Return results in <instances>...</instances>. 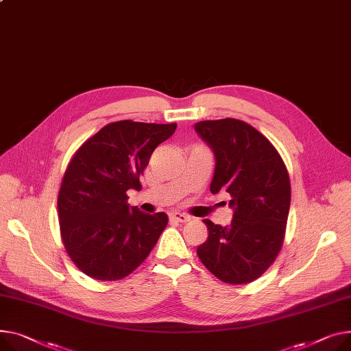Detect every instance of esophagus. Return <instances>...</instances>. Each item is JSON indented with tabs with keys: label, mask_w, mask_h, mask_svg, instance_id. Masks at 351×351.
<instances>
[{
	"label": "esophagus",
	"mask_w": 351,
	"mask_h": 351,
	"mask_svg": "<svg viewBox=\"0 0 351 351\" xmlns=\"http://www.w3.org/2000/svg\"><path fill=\"white\" fill-rule=\"evenodd\" d=\"M169 217L172 220H175V221H179V223H184V221H189L191 220V216L184 215V213H180V212H171Z\"/></svg>",
	"instance_id": "obj_1"
}]
</instances>
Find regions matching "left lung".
<instances>
[{
	"label": "left lung",
	"mask_w": 351,
	"mask_h": 351,
	"mask_svg": "<svg viewBox=\"0 0 351 351\" xmlns=\"http://www.w3.org/2000/svg\"><path fill=\"white\" fill-rule=\"evenodd\" d=\"M195 131L215 152L210 192L226 191L234 210L227 227L203 220L208 237L197 247V255L220 281L252 282L269 268L284 244L291 206L287 167L268 139L244 121H200Z\"/></svg>",
	"instance_id": "1"
}]
</instances>
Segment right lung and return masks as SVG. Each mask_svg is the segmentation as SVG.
<instances>
[{
    "mask_svg": "<svg viewBox=\"0 0 351 351\" xmlns=\"http://www.w3.org/2000/svg\"><path fill=\"white\" fill-rule=\"evenodd\" d=\"M176 124L131 120L107 124L70 159L58 196L64 248L75 265L99 281H119L141 265L168 224L127 203L141 189L154 149Z\"/></svg>",
    "mask_w": 351,
    "mask_h": 351,
    "instance_id": "right-lung-1",
    "label": "right lung"
}]
</instances>
